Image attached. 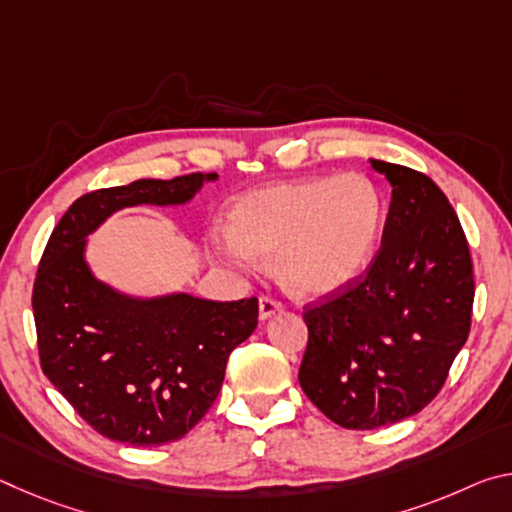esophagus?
I'll use <instances>...</instances> for the list:
<instances>
[{"instance_id": "obj_1", "label": "esophagus", "mask_w": 512, "mask_h": 512, "mask_svg": "<svg viewBox=\"0 0 512 512\" xmlns=\"http://www.w3.org/2000/svg\"><path fill=\"white\" fill-rule=\"evenodd\" d=\"M280 311H282V302H277L275 298L264 296L262 300H259V318L262 320L280 314Z\"/></svg>"}]
</instances>
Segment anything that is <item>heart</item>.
<instances>
[{
  "label": "heart",
  "mask_w": 512,
  "mask_h": 512,
  "mask_svg": "<svg viewBox=\"0 0 512 512\" xmlns=\"http://www.w3.org/2000/svg\"><path fill=\"white\" fill-rule=\"evenodd\" d=\"M384 225L379 189L359 173L305 178L259 189L230 214L232 235L214 250L246 271L255 255L275 257L277 280L293 296L318 298L352 282L368 266Z\"/></svg>",
  "instance_id": "1"
}]
</instances>
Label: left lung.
Listing matches in <instances>:
<instances>
[{
	"label": "left lung",
	"mask_w": 512,
	"mask_h": 512,
	"mask_svg": "<svg viewBox=\"0 0 512 512\" xmlns=\"http://www.w3.org/2000/svg\"><path fill=\"white\" fill-rule=\"evenodd\" d=\"M393 187L381 248L366 273L305 307L300 386L345 429H377L420 413L467 341L472 257L440 187L402 164L370 160Z\"/></svg>",
	"instance_id": "8db88e82"
}]
</instances>
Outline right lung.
I'll return each mask as SVG.
<instances>
[{
    "label": "right lung",
    "mask_w": 512,
    "mask_h": 512,
    "mask_svg": "<svg viewBox=\"0 0 512 512\" xmlns=\"http://www.w3.org/2000/svg\"><path fill=\"white\" fill-rule=\"evenodd\" d=\"M216 173L135 180L69 205L33 284L40 366L90 427L117 443H173L210 411L230 352L257 327V298H137L101 282L88 235L124 207L185 205Z\"/></svg>",
    "instance_id": "1"
}]
</instances>
